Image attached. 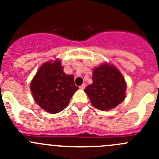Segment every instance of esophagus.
<instances>
[{"label":"esophagus","mask_w":159,"mask_h":159,"mask_svg":"<svg viewBox=\"0 0 159 159\" xmlns=\"http://www.w3.org/2000/svg\"><path fill=\"white\" fill-rule=\"evenodd\" d=\"M84 88H85V84H82L81 86H80V89H84Z\"/></svg>","instance_id":"34e87169"}]
</instances>
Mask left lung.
<instances>
[{"label":"left lung","mask_w":159,"mask_h":159,"mask_svg":"<svg viewBox=\"0 0 159 159\" xmlns=\"http://www.w3.org/2000/svg\"><path fill=\"white\" fill-rule=\"evenodd\" d=\"M126 83L113 65L103 63L93 69V83L84 89L92 105L101 111L116 107L125 98Z\"/></svg>","instance_id":"obj_1"}]
</instances>
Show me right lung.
Instances as JSON below:
<instances>
[{"instance_id": "add662e5", "label": "right lung", "mask_w": 159, "mask_h": 159, "mask_svg": "<svg viewBox=\"0 0 159 159\" xmlns=\"http://www.w3.org/2000/svg\"><path fill=\"white\" fill-rule=\"evenodd\" d=\"M59 60L46 62L37 72L30 83L35 102L50 114L59 113L68 106L78 87L74 76L66 75Z\"/></svg>"}]
</instances>
